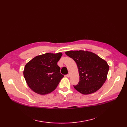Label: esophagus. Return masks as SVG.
<instances>
[{
  "label": "esophagus",
  "mask_w": 127,
  "mask_h": 127,
  "mask_svg": "<svg viewBox=\"0 0 127 127\" xmlns=\"http://www.w3.org/2000/svg\"><path fill=\"white\" fill-rule=\"evenodd\" d=\"M66 77H68V78H69V77H70V74H68L67 75H66Z\"/></svg>",
  "instance_id": "34e87169"
}]
</instances>
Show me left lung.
<instances>
[{
  "mask_svg": "<svg viewBox=\"0 0 127 127\" xmlns=\"http://www.w3.org/2000/svg\"><path fill=\"white\" fill-rule=\"evenodd\" d=\"M66 55L74 59L77 65L80 81L74 86L84 95L92 94L101 88L107 79L109 66L104 60L87 50H70Z\"/></svg>",
  "mask_w": 127,
  "mask_h": 127,
  "instance_id": "1",
  "label": "left lung"
}]
</instances>
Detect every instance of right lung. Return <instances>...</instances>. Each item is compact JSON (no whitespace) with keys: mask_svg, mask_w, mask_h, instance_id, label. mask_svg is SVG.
Wrapping results in <instances>:
<instances>
[{"mask_svg":"<svg viewBox=\"0 0 127 127\" xmlns=\"http://www.w3.org/2000/svg\"><path fill=\"white\" fill-rule=\"evenodd\" d=\"M61 52L46 53L36 56L27 63L23 71L26 82L33 92L46 95L54 91L64 76L58 62Z\"/></svg>","mask_w":127,"mask_h":127,"instance_id":"add662e5","label":"right lung"}]
</instances>
